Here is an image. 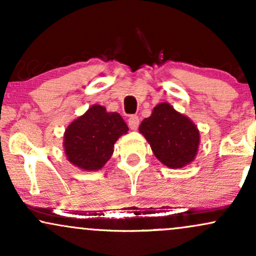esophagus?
I'll use <instances>...</instances> for the list:
<instances>
[{
	"label": "esophagus",
	"instance_id": "obj_1",
	"mask_svg": "<svg viewBox=\"0 0 256 256\" xmlns=\"http://www.w3.org/2000/svg\"><path fill=\"white\" fill-rule=\"evenodd\" d=\"M128 122L131 130H137L138 125H140V118H138L137 116H130V118H128Z\"/></svg>",
	"mask_w": 256,
	"mask_h": 256
}]
</instances>
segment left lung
<instances>
[{"label":"left lung","mask_w":256,"mask_h":256,"mask_svg":"<svg viewBox=\"0 0 256 256\" xmlns=\"http://www.w3.org/2000/svg\"><path fill=\"white\" fill-rule=\"evenodd\" d=\"M140 132L164 165L180 168L195 158L200 143L198 128L171 104H158L152 116L140 122Z\"/></svg>","instance_id":"1"}]
</instances>
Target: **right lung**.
<instances>
[{
	"label": "right lung",
	"instance_id": "1",
	"mask_svg": "<svg viewBox=\"0 0 256 256\" xmlns=\"http://www.w3.org/2000/svg\"><path fill=\"white\" fill-rule=\"evenodd\" d=\"M128 125L118 113H108L94 104L64 132V152L70 162L85 171H98L110 160L114 143L128 134Z\"/></svg>",
	"mask_w": 256,
	"mask_h": 256
}]
</instances>
